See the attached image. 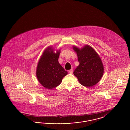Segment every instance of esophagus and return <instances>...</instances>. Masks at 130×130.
Instances as JSON below:
<instances>
[{"label": "esophagus", "instance_id": "esophagus-1", "mask_svg": "<svg viewBox=\"0 0 130 130\" xmlns=\"http://www.w3.org/2000/svg\"><path fill=\"white\" fill-rule=\"evenodd\" d=\"M69 72L70 73V74H73V69H71L69 71Z\"/></svg>", "mask_w": 130, "mask_h": 130}]
</instances>
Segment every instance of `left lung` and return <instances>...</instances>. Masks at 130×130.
<instances>
[{
	"mask_svg": "<svg viewBox=\"0 0 130 130\" xmlns=\"http://www.w3.org/2000/svg\"><path fill=\"white\" fill-rule=\"evenodd\" d=\"M79 63L74 72L79 83L86 87L96 84L104 73V67L100 56L92 47L86 45L79 50L74 46Z\"/></svg>",
	"mask_w": 130,
	"mask_h": 130,
	"instance_id": "8db88e82",
	"label": "left lung"
}]
</instances>
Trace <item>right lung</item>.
I'll return each instance as SVG.
<instances>
[{"instance_id": "obj_1", "label": "right lung", "mask_w": 130, "mask_h": 130, "mask_svg": "<svg viewBox=\"0 0 130 130\" xmlns=\"http://www.w3.org/2000/svg\"><path fill=\"white\" fill-rule=\"evenodd\" d=\"M59 55V52L55 54L53 50L48 47L38 63L37 70L38 80L46 89H52L57 87L60 84L63 77L68 74V72L58 62Z\"/></svg>"}]
</instances>
